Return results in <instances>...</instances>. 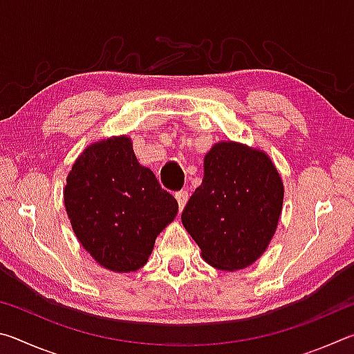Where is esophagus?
<instances>
[{"instance_id":"34e87169","label":"esophagus","mask_w":354,"mask_h":354,"mask_svg":"<svg viewBox=\"0 0 354 354\" xmlns=\"http://www.w3.org/2000/svg\"><path fill=\"white\" fill-rule=\"evenodd\" d=\"M175 196H176V200H178L179 209H184L185 203H187V200H189V190H179V192H176Z\"/></svg>"}]
</instances>
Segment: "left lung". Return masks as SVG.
Wrapping results in <instances>:
<instances>
[{
    "instance_id": "obj_1",
    "label": "left lung",
    "mask_w": 354,
    "mask_h": 354,
    "mask_svg": "<svg viewBox=\"0 0 354 354\" xmlns=\"http://www.w3.org/2000/svg\"><path fill=\"white\" fill-rule=\"evenodd\" d=\"M283 196V181L266 153L220 142L206 154L205 178L181 220L207 263L241 270L270 243Z\"/></svg>"
}]
</instances>
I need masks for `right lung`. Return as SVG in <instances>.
Wrapping results in <instances>:
<instances>
[{
	"label": "right lung",
	"instance_id": "obj_1",
	"mask_svg": "<svg viewBox=\"0 0 354 354\" xmlns=\"http://www.w3.org/2000/svg\"><path fill=\"white\" fill-rule=\"evenodd\" d=\"M64 201L77 241L112 272L145 266L156 237L178 214L175 196L137 162L128 137L88 147L70 171Z\"/></svg>",
	"mask_w": 354,
	"mask_h": 354
}]
</instances>
